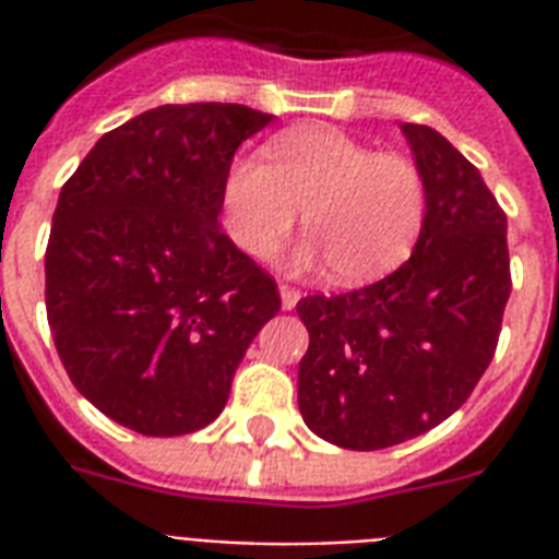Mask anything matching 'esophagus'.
I'll return each mask as SVG.
<instances>
[{"label": "esophagus", "mask_w": 559, "mask_h": 559, "mask_svg": "<svg viewBox=\"0 0 559 559\" xmlns=\"http://www.w3.org/2000/svg\"><path fill=\"white\" fill-rule=\"evenodd\" d=\"M278 293H281V305H284V310H293V307L298 305V298H301V293H298L296 287H289V284H281Z\"/></svg>", "instance_id": "obj_1"}]
</instances>
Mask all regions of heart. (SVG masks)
<instances>
[{
	"mask_svg": "<svg viewBox=\"0 0 559 559\" xmlns=\"http://www.w3.org/2000/svg\"><path fill=\"white\" fill-rule=\"evenodd\" d=\"M270 165L237 159L223 182V226L243 252L266 258L296 226L307 237L293 263H331L342 284L397 270L426 219V182L415 162L380 153L333 127L278 135Z\"/></svg>",
	"mask_w": 559,
	"mask_h": 559,
	"instance_id": "obj_1",
	"label": "heart"
}]
</instances>
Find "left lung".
I'll use <instances>...</instances> for the list:
<instances>
[{"instance_id": "1", "label": "left lung", "mask_w": 559, "mask_h": 559, "mask_svg": "<svg viewBox=\"0 0 559 559\" xmlns=\"http://www.w3.org/2000/svg\"><path fill=\"white\" fill-rule=\"evenodd\" d=\"M426 182L415 252L377 284L296 305L310 348L298 408L342 450H385L461 408L499 345L511 296L508 217L438 130L403 124Z\"/></svg>"}]
</instances>
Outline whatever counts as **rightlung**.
<instances>
[{
	"instance_id": "obj_1",
	"label": "right lung",
	"mask_w": 559,
	"mask_h": 559,
	"mask_svg": "<svg viewBox=\"0 0 559 559\" xmlns=\"http://www.w3.org/2000/svg\"><path fill=\"white\" fill-rule=\"evenodd\" d=\"M272 116L165 104L100 135L60 191L46 313L69 380L139 435L197 432L281 310L275 278L219 228L237 147Z\"/></svg>"
}]
</instances>
